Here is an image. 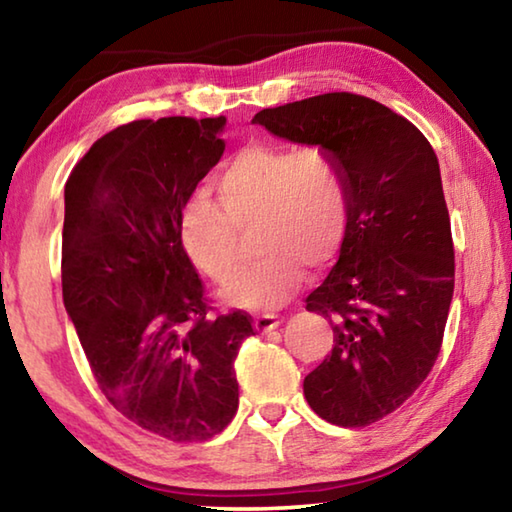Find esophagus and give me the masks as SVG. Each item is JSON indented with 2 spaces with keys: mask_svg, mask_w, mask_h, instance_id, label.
<instances>
[{
  "mask_svg": "<svg viewBox=\"0 0 512 512\" xmlns=\"http://www.w3.org/2000/svg\"><path fill=\"white\" fill-rule=\"evenodd\" d=\"M277 325H280V318H277L275 314H262V316H255V329L257 332H271V329H275Z\"/></svg>",
  "mask_w": 512,
  "mask_h": 512,
  "instance_id": "1",
  "label": "esophagus"
}]
</instances>
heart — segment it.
I'll use <instances>...</instances> for the list:
<instances>
[{
    "instance_id": "1",
    "label": "heart",
    "mask_w": 512,
    "mask_h": 512,
    "mask_svg": "<svg viewBox=\"0 0 512 512\" xmlns=\"http://www.w3.org/2000/svg\"><path fill=\"white\" fill-rule=\"evenodd\" d=\"M216 192L219 201L189 198L180 237L210 280L230 284L241 271V235L256 232L262 257L225 291V300L244 309L284 305L300 287L302 266H325L350 225L348 180L323 146H246L219 173Z\"/></svg>"
}]
</instances>
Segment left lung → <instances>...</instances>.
<instances>
[{"mask_svg":"<svg viewBox=\"0 0 512 512\" xmlns=\"http://www.w3.org/2000/svg\"><path fill=\"white\" fill-rule=\"evenodd\" d=\"M253 124L323 146L348 180L339 262L305 300L329 320L334 348L305 377V397L327 422L368 427L418 391L443 345L454 241L438 158L409 119L352 92L264 108Z\"/></svg>","mask_w":512,"mask_h":512,"instance_id":"1","label":"left lung"}]
</instances>
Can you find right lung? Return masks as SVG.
<instances>
[{
    "instance_id": "right-lung-1",
    "label": "right lung",
    "mask_w": 512,
    "mask_h": 512,
    "mask_svg": "<svg viewBox=\"0 0 512 512\" xmlns=\"http://www.w3.org/2000/svg\"><path fill=\"white\" fill-rule=\"evenodd\" d=\"M225 117L135 119L103 135L65 185L63 302L101 393L137 427L203 443L235 418V357L253 318L214 314L180 237L221 160Z\"/></svg>"
}]
</instances>
